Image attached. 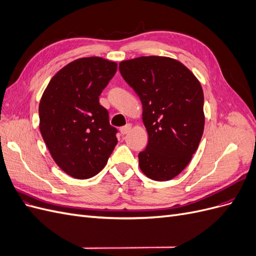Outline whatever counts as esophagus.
<instances>
[{
  "label": "esophagus",
  "mask_w": 256,
  "mask_h": 256,
  "mask_svg": "<svg viewBox=\"0 0 256 256\" xmlns=\"http://www.w3.org/2000/svg\"><path fill=\"white\" fill-rule=\"evenodd\" d=\"M131 129H132V125H131V124H127V125L122 126L120 128V132H122V134H126L129 132Z\"/></svg>",
  "instance_id": "34e87169"
}]
</instances>
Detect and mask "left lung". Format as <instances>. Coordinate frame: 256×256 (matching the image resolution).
<instances>
[{"label":"left lung","instance_id":"1","mask_svg":"<svg viewBox=\"0 0 256 256\" xmlns=\"http://www.w3.org/2000/svg\"><path fill=\"white\" fill-rule=\"evenodd\" d=\"M120 72L143 106L148 143L138 154L141 171L157 182L172 180L189 164L203 136L200 83L180 62L166 56L122 60Z\"/></svg>","mask_w":256,"mask_h":256}]
</instances>
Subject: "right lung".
<instances>
[{
  "instance_id": "add662e5",
  "label": "right lung",
  "mask_w": 256,
  "mask_h": 256,
  "mask_svg": "<svg viewBox=\"0 0 256 256\" xmlns=\"http://www.w3.org/2000/svg\"><path fill=\"white\" fill-rule=\"evenodd\" d=\"M118 64L102 58H78L50 80L40 102V129L56 164L78 180L98 174L118 144L109 112L99 96Z\"/></svg>"
}]
</instances>
